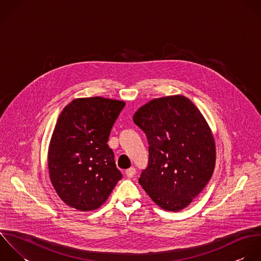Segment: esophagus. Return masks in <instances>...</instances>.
Wrapping results in <instances>:
<instances>
[{
	"instance_id": "obj_1",
	"label": "esophagus",
	"mask_w": 261,
	"mask_h": 261,
	"mask_svg": "<svg viewBox=\"0 0 261 261\" xmlns=\"http://www.w3.org/2000/svg\"><path fill=\"white\" fill-rule=\"evenodd\" d=\"M125 174H126V176H127L128 178H133L134 175L136 174V170H135V168H130V169L126 170Z\"/></svg>"
}]
</instances>
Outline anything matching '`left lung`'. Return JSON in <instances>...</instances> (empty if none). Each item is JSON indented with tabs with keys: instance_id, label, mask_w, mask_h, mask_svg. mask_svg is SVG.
<instances>
[{
	"instance_id": "left-lung-1",
	"label": "left lung",
	"mask_w": 261,
	"mask_h": 261,
	"mask_svg": "<svg viewBox=\"0 0 261 261\" xmlns=\"http://www.w3.org/2000/svg\"><path fill=\"white\" fill-rule=\"evenodd\" d=\"M133 121L148 143V163L139 184L162 208H185L215 169L216 145L205 119L189 98L173 95L142 106Z\"/></svg>"
}]
</instances>
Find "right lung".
Returning <instances> with one entry per match:
<instances>
[{
    "mask_svg": "<svg viewBox=\"0 0 261 261\" xmlns=\"http://www.w3.org/2000/svg\"><path fill=\"white\" fill-rule=\"evenodd\" d=\"M124 107V101L100 96L77 98L59 116L47 164L51 184L67 205L96 210L122 179L108 140Z\"/></svg>",
    "mask_w": 261,
    "mask_h": 261,
    "instance_id": "right-lung-1",
    "label": "right lung"
}]
</instances>
